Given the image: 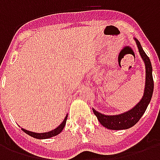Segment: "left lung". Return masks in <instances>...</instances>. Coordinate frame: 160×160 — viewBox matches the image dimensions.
Masks as SVG:
<instances>
[{
    "label": "left lung",
    "mask_w": 160,
    "mask_h": 160,
    "mask_svg": "<svg viewBox=\"0 0 160 160\" xmlns=\"http://www.w3.org/2000/svg\"><path fill=\"white\" fill-rule=\"evenodd\" d=\"M134 39L136 42L141 58L144 62L145 68H146L145 88L141 99L129 111H125L123 113L118 115H104L97 111L95 109H92L93 113L97 117L99 122L104 127L111 130L128 129L137 123L138 121L141 119L147 110L148 104L151 101L152 92H153L154 85H153V79H152V68L151 62H150L149 57L147 56V54L142 49L138 39H136L135 38H134Z\"/></svg>",
    "instance_id": "1"
}]
</instances>
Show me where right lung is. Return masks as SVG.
Listing matches in <instances>:
<instances>
[{"label":"right lung","instance_id":"obj_1","mask_svg":"<svg viewBox=\"0 0 160 160\" xmlns=\"http://www.w3.org/2000/svg\"><path fill=\"white\" fill-rule=\"evenodd\" d=\"M67 118H68V114L66 115V117L64 118V120L62 121V122L60 124L59 126L57 128H56L55 129H53L51 131H49V132H45V133H35V132H32V131L26 130L25 128H21L26 134H27L30 136H32L33 138H36V139H40V140H42V139H49V138L54 137L57 134H59L62 129L65 127L67 122Z\"/></svg>","mask_w":160,"mask_h":160}]
</instances>
